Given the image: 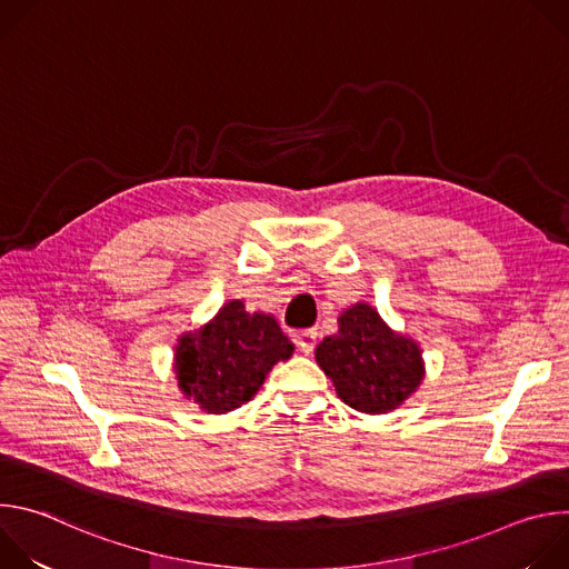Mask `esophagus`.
I'll use <instances>...</instances> for the list:
<instances>
[{
	"instance_id": "34e87169",
	"label": "esophagus",
	"mask_w": 569,
	"mask_h": 569,
	"mask_svg": "<svg viewBox=\"0 0 569 569\" xmlns=\"http://www.w3.org/2000/svg\"><path fill=\"white\" fill-rule=\"evenodd\" d=\"M295 345L303 351V353H310L317 345V331L315 329H306V331H299L295 336Z\"/></svg>"
}]
</instances>
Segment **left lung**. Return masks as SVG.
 <instances>
[{
  "label": "left lung",
  "mask_w": 569,
  "mask_h": 569,
  "mask_svg": "<svg viewBox=\"0 0 569 569\" xmlns=\"http://www.w3.org/2000/svg\"><path fill=\"white\" fill-rule=\"evenodd\" d=\"M315 358L349 408L367 415L396 410L423 378L419 347L389 331L367 303L342 312L340 331L323 338Z\"/></svg>",
  "instance_id": "8db88e82"
}]
</instances>
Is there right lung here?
<instances>
[{
  "label": "right lung",
  "mask_w": 569,
  "mask_h": 569,
  "mask_svg": "<svg viewBox=\"0 0 569 569\" xmlns=\"http://www.w3.org/2000/svg\"><path fill=\"white\" fill-rule=\"evenodd\" d=\"M290 356L292 345L274 317L229 301L200 333L182 338L176 369L182 391L204 412L224 415L250 400L268 371Z\"/></svg>",
  "instance_id": "add662e5"
}]
</instances>
